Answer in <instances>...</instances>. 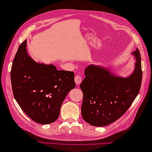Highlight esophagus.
<instances>
[{
  "mask_svg": "<svg viewBox=\"0 0 152 152\" xmlns=\"http://www.w3.org/2000/svg\"><path fill=\"white\" fill-rule=\"evenodd\" d=\"M74 80H75V82L77 85L80 84V83L82 82V76L80 75V74H76L75 76V78H74Z\"/></svg>",
  "mask_w": 152,
  "mask_h": 152,
  "instance_id": "obj_1",
  "label": "esophagus"
}]
</instances>
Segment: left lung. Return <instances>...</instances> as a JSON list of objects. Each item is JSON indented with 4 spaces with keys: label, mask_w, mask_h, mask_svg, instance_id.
Wrapping results in <instances>:
<instances>
[{
    "label": "left lung",
    "mask_w": 152,
    "mask_h": 152,
    "mask_svg": "<svg viewBox=\"0 0 152 152\" xmlns=\"http://www.w3.org/2000/svg\"><path fill=\"white\" fill-rule=\"evenodd\" d=\"M135 69L128 78L116 77L107 69L89 65L80 84L83 93L82 115L90 125L102 127L112 124L124 115L140 91L142 71L138 49L133 52Z\"/></svg>",
    "instance_id": "1"
}]
</instances>
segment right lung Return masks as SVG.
Wrapping results in <instances>:
<instances>
[{"label": "right lung", "mask_w": 152, "mask_h": 152, "mask_svg": "<svg viewBox=\"0 0 152 152\" xmlns=\"http://www.w3.org/2000/svg\"><path fill=\"white\" fill-rule=\"evenodd\" d=\"M27 40L21 44L13 61L11 83L13 94L25 114L40 124L58 118L68 93L75 88L74 73L58 70L50 64L37 63L28 56Z\"/></svg>", "instance_id": "right-lung-1"}]
</instances>
